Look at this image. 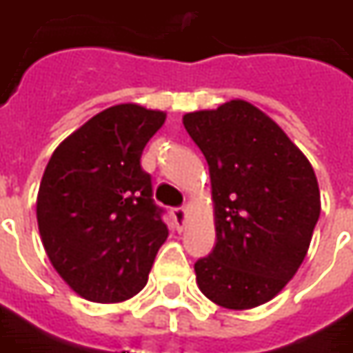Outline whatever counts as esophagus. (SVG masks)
Listing matches in <instances>:
<instances>
[{
  "mask_svg": "<svg viewBox=\"0 0 353 353\" xmlns=\"http://www.w3.org/2000/svg\"><path fill=\"white\" fill-rule=\"evenodd\" d=\"M187 206H179V208H174L172 210V216H174V221H176V225L179 229L185 228V223H187Z\"/></svg>",
  "mask_w": 353,
  "mask_h": 353,
  "instance_id": "34e87169",
  "label": "esophagus"
}]
</instances>
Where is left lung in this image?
Wrapping results in <instances>:
<instances>
[{"instance_id": "1", "label": "left lung", "mask_w": 353, "mask_h": 353, "mask_svg": "<svg viewBox=\"0 0 353 353\" xmlns=\"http://www.w3.org/2000/svg\"><path fill=\"white\" fill-rule=\"evenodd\" d=\"M183 125L210 168L216 246L194 263L204 296L228 310L275 298L304 262L321 212L317 177L281 125L233 99Z\"/></svg>"}]
</instances>
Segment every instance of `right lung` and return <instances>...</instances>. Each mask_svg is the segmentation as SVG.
Wrapping results in <instances>:
<instances>
[{
  "label": "right lung",
  "mask_w": 353,
  "mask_h": 353,
  "mask_svg": "<svg viewBox=\"0 0 353 353\" xmlns=\"http://www.w3.org/2000/svg\"><path fill=\"white\" fill-rule=\"evenodd\" d=\"M164 120V110L135 103L108 107L68 135L46 166L39 236L57 273L90 302L135 296L168 236L139 162Z\"/></svg>",
  "instance_id": "right-lung-1"
}]
</instances>
